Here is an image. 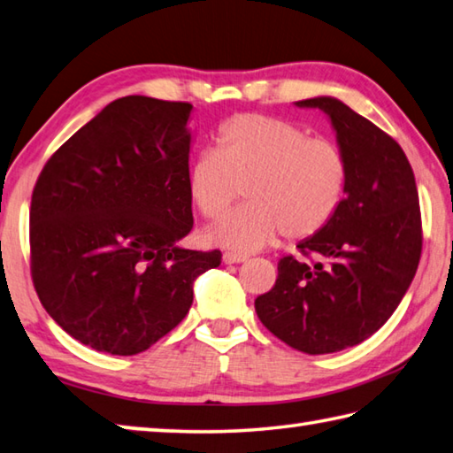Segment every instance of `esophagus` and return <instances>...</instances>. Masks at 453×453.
<instances>
[{
    "mask_svg": "<svg viewBox=\"0 0 453 453\" xmlns=\"http://www.w3.org/2000/svg\"><path fill=\"white\" fill-rule=\"evenodd\" d=\"M224 263L226 265H234V263H243V261H248V257H245V255H237V253H224Z\"/></svg>",
    "mask_w": 453,
    "mask_h": 453,
    "instance_id": "esophagus-1",
    "label": "esophagus"
}]
</instances>
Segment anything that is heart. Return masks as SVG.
<instances>
[{
    "mask_svg": "<svg viewBox=\"0 0 453 453\" xmlns=\"http://www.w3.org/2000/svg\"><path fill=\"white\" fill-rule=\"evenodd\" d=\"M349 166L339 144L309 138L289 120L240 114L219 128L216 152L202 154L188 172V194L205 219H218L205 237L232 251H257L281 232L309 240L331 224L347 192Z\"/></svg>",
    "mask_w": 453,
    "mask_h": 453,
    "instance_id": "1",
    "label": "heart"
}]
</instances>
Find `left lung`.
<instances>
[{
  "mask_svg": "<svg viewBox=\"0 0 453 453\" xmlns=\"http://www.w3.org/2000/svg\"><path fill=\"white\" fill-rule=\"evenodd\" d=\"M323 111L347 158V192L323 232L297 243L315 265L287 255L255 311L277 339L307 355L355 347L404 297L422 253L416 180L400 144L334 96L295 103Z\"/></svg>",
  "mask_w": 453,
  "mask_h": 453,
  "instance_id": "8db88e82",
  "label": "left lung"
}]
</instances>
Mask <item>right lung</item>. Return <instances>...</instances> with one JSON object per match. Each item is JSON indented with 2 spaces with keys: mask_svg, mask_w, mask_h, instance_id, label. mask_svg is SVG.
<instances>
[{
  "mask_svg": "<svg viewBox=\"0 0 453 453\" xmlns=\"http://www.w3.org/2000/svg\"><path fill=\"white\" fill-rule=\"evenodd\" d=\"M190 103L130 95L106 104L45 168L31 196V277L41 305L98 352L138 355L194 301L221 253L184 250Z\"/></svg>",
  "mask_w": 453,
  "mask_h": 453,
  "instance_id": "obj_1",
  "label": "right lung"
}]
</instances>
